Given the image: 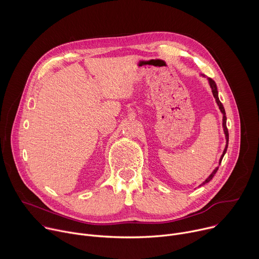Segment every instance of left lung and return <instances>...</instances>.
<instances>
[{
    "instance_id": "1",
    "label": "left lung",
    "mask_w": 259,
    "mask_h": 259,
    "mask_svg": "<svg viewBox=\"0 0 259 259\" xmlns=\"http://www.w3.org/2000/svg\"><path fill=\"white\" fill-rule=\"evenodd\" d=\"M202 76H204V75H202ZM208 81H209V84H210V87H211V89H212V93H213V96H214V98H215V100H216V102H217V104H218V106H219V109L221 110V113L224 114V123H223V126H224V131H225V134H226V138H227V145H226V149H225V151H224V154H223V156H221V158H220V161H219V163H221V161H223V158H224V156H225V154L227 153V150H228V144H229V130H228V128H227V117H226V110H225V107H224V105H223V103L220 102V100H219V98H218V91H217V87H216V84H215V82L211 79V78H208ZM217 170H218V167L217 168H215L214 169V171L210 174V176L201 184V186H204L205 183H207V182H209L212 178H213V176L215 175V173L217 172ZM200 186V187H201Z\"/></svg>"
}]
</instances>
